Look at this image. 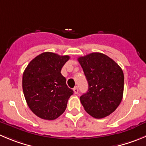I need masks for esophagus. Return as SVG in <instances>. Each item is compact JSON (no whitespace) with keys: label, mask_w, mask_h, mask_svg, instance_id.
I'll return each instance as SVG.
<instances>
[{"label":"esophagus","mask_w":146,"mask_h":146,"mask_svg":"<svg viewBox=\"0 0 146 146\" xmlns=\"http://www.w3.org/2000/svg\"><path fill=\"white\" fill-rule=\"evenodd\" d=\"M74 94H77V93L79 92V89H78V87H77V86H76L75 87H74Z\"/></svg>","instance_id":"1"}]
</instances>
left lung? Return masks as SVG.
<instances>
[{
    "label": "left lung",
    "mask_w": 146,
    "mask_h": 146,
    "mask_svg": "<svg viewBox=\"0 0 146 146\" xmlns=\"http://www.w3.org/2000/svg\"><path fill=\"white\" fill-rule=\"evenodd\" d=\"M88 82V91L80 97L84 110L95 118L110 115L123 99L124 74L120 66L102 53L78 58Z\"/></svg>",
    "instance_id": "1"
}]
</instances>
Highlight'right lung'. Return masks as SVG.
Instances as JSON below:
<instances>
[{
	"instance_id": "1",
	"label": "right lung",
	"mask_w": 146,
	"mask_h": 146,
	"mask_svg": "<svg viewBox=\"0 0 146 146\" xmlns=\"http://www.w3.org/2000/svg\"><path fill=\"white\" fill-rule=\"evenodd\" d=\"M67 55L44 52L31 61L23 74L22 87L28 106L44 120H55L63 114L74 93L61 74Z\"/></svg>"
}]
</instances>
